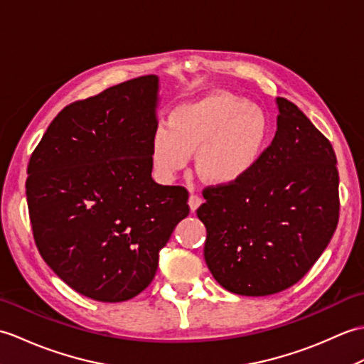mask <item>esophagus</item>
<instances>
[{"mask_svg": "<svg viewBox=\"0 0 364 364\" xmlns=\"http://www.w3.org/2000/svg\"><path fill=\"white\" fill-rule=\"evenodd\" d=\"M200 204H203V199H200L198 195H191V196H190V199H188V205H190V210H191L193 213L196 212L198 207H199Z\"/></svg>", "mask_w": 364, "mask_h": 364, "instance_id": "34e87169", "label": "esophagus"}]
</instances>
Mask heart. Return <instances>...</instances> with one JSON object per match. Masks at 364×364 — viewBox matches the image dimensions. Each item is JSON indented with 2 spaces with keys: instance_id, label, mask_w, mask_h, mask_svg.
<instances>
[{
  "instance_id": "1",
  "label": "heart",
  "mask_w": 364,
  "mask_h": 364,
  "mask_svg": "<svg viewBox=\"0 0 364 364\" xmlns=\"http://www.w3.org/2000/svg\"><path fill=\"white\" fill-rule=\"evenodd\" d=\"M166 124L151 139V160L161 179H173L198 154L199 176L221 187L252 171L269 136L263 112L225 92L181 104L169 112Z\"/></svg>"
}]
</instances>
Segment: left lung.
I'll use <instances>...</instances> for the list:
<instances>
[{"mask_svg":"<svg viewBox=\"0 0 364 364\" xmlns=\"http://www.w3.org/2000/svg\"><path fill=\"white\" fill-rule=\"evenodd\" d=\"M274 140L243 181L204 190L198 208L204 258L223 288L269 296L297 284L332 240L338 218L336 156L296 104L277 98Z\"/></svg>","mask_w":364,"mask_h":364,"instance_id":"8db88e82","label":"left lung"}]
</instances>
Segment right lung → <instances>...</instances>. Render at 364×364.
I'll return each mask as SVG.
<instances>
[{"label": "right lung", "mask_w": 364, "mask_h": 364, "mask_svg": "<svg viewBox=\"0 0 364 364\" xmlns=\"http://www.w3.org/2000/svg\"><path fill=\"white\" fill-rule=\"evenodd\" d=\"M159 77L141 76L73 102L28 165L32 233L46 264L101 302L140 294L159 252L190 213L188 191L151 177Z\"/></svg>", "instance_id": "right-lung-1"}]
</instances>
